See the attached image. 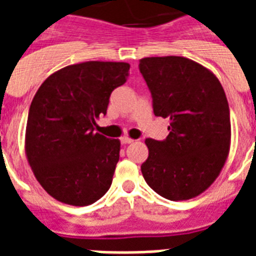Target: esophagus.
<instances>
[{"label": "esophagus", "instance_id": "1", "mask_svg": "<svg viewBox=\"0 0 256 256\" xmlns=\"http://www.w3.org/2000/svg\"><path fill=\"white\" fill-rule=\"evenodd\" d=\"M134 142V140L132 138H128V136H124V138H120V144H130Z\"/></svg>", "mask_w": 256, "mask_h": 256}]
</instances>
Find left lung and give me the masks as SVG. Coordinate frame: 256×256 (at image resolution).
Masks as SVG:
<instances>
[{"mask_svg": "<svg viewBox=\"0 0 256 256\" xmlns=\"http://www.w3.org/2000/svg\"><path fill=\"white\" fill-rule=\"evenodd\" d=\"M140 72L152 92L154 116L170 120L166 140H146L142 175L164 198H194L216 179L228 156L224 90L210 70L184 57L144 58Z\"/></svg>", "mask_w": 256, "mask_h": 256, "instance_id": "left-lung-1", "label": "left lung"}]
</instances>
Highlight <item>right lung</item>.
I'll return each instance as SVG.
<instances>
[{"label":"right lung","mask_w":256,"mask_h":256,"mask_svg":"<svg viewBox=\"0 0 256 256\" xmlns=\"http://www.w3.org/2000/svg\"><path fill=\"white\" fill-rule=\"evenodd\" d=\"M126 62L90 61L52 74L36 92L28 116L25 150L36 178L53 198L88 206L110 188L120 144L96 132Z\"/></svg>","instance_id":"right-lung-1"}]
</instances>
